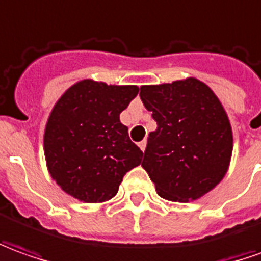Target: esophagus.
<instances>
[{"mask_svg": "<svg viewBox=\"0 0 261 261\" xmlns=\"http://www.w3.org/2000/svg\"><path fill=\"white\" fill-rule=\"evenodd\" d=\"M145 145H147L145 140H143V141H140V143H138V147H140V150H141V151H144Z\"/></svg>", "mask_w": 261, "mask_h": 261, "instance_id": "1", "label": "esophagus"}]
</instances>
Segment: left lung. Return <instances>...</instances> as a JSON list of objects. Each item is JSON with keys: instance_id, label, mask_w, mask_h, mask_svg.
Returning a JSON list of instances; mask_svg holds the SVG:
<instances>
[{"instance_id": "obj_1", "label": "left lung", "mask_w": 261, "mask_h": 261, "mask_svg": "<svg viewBox=\"0 0 261 261\" xmlns=\"http://www.w3.org/2000/svg\"><path fill=\"white\" fill-rule=\"evenodd\" d=\"M140 97L157 123L141 166L159 196L178 203L203 197L224 178L233 153L230 120L217 95L189 77L140 87Z\"/></svg>"}]
</instances>
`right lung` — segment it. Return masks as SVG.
<instances>
[{
    "label": "right lung",
    "instance_id": "right-lung-1",
    "mask_svg": "<svg viewBox=\"0 0 261 261\" xmlns=\"http://www.w3.org/2000/svg\"><path fill=\"white\" fill-rule=\"evenodd\" d=\"M137 94V86L83 80L53 107L44 131V154L51 178L71 197L108 201L125 173L140 166L143 151L120 121V113Z\"/></svg>",
    "mask_w": 261,
    "mask_h": 261
}]
</instances>
